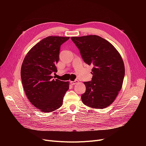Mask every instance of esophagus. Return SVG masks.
Wrapping results in <instances>:
<instances>
[{"instance_id":"34e87169","label":"esophagus","mask_w":146,"mask_h":146,"mask_svg":"<svg viewBox=\"0 0 146 146\" xmlns=\"http://www.w3.org/2000/svg\"><path fill=\"white\" fill-rule=\"evenodd\" d=\"M70 83L71 85H75V84L78 83V80H74V81H71Z\"/></svg>"}]
</instances>
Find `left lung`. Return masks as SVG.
<instances>
[{
    "mask_svg": "<svg viewBox=\"0 0 146 146\" xmlns=\"http://www.w3.org/2000/svg\"><path fill=\"white\" fill-rule=\"evenodd\" d=\"M88 65L93 66L91 81L84 82L86 92L81 99L85 105L102 109L110 106L120 91L125 75L123 60L118 51L98 35L71 37Z\"/></svg>",
    "mask_w": 146,
    "mask_h": 146,
    "instance_id": "1",
    "label": "left lung"
}]
</instances>
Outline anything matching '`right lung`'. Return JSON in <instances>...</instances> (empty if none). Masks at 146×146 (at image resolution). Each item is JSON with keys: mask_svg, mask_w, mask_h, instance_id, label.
<instances>
[{"mask_svg": "<svg viewBox=\"0 0 146 146\" xmlns=\"http://www.w3.org/2000/svg\"><path fill=\"white\" fill-rule=\"evenodd\" d=\"M70 37L49 36L31 49L21 66V76L25 93L30 102L44 112L58 109L69 88L68 82L52 79L57 72L61 45Z\"/></svg>", "mask_w": 146, "mask_h": 146, "instance_id": "1", "label": "right lung"}]
</instances>
